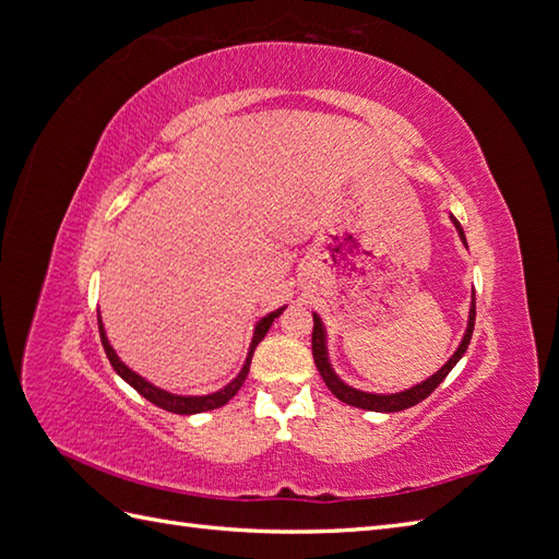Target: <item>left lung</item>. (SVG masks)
I'll return each instance as SVG.
<instances>
[{
    "mask_svg": "<svg viewBox=\"0 0 559 559\" xmlns=\"http://www.w3.org/2000/svg\"><path fill=\"white\" fill-rule=\"evenodd\" d=\"M452 224L457 226L460 230V238L464 240L466 245V238H464V230L460 226V221L452 216ZM474 321H476V300H472V311H469V326H466V333L464 338L457 347V353L452 355L448 359V365L440 369L438 373H433L431 379H426L424 383L409 388V391L405 393H395V395H371V393H359L355 391V388L345 385L338 376L333 373L331 365H329V357H326V338H323V326H321V319L314 314V331H311V355H314V365L321 373L323 383L329 385V391L343 400L345 405H353V407H359V409H369V412H400V409H407V407H414L419 405L421 400H426L428 395H431L436 388L443 383L445 376L452 371V367L457 365V361L462 359V355L466 353V347H469V341H472V333H474Z\"/></svg>",
    "mask_w": 559,
    "mask_h": 559,
    "instance_id": "left-lung-1",
    "label": "left lung"
}]
</instances>
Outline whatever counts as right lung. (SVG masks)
<instances>
[{"instance_id": "right-lung-1", "label": "right lung", "mask_w": 559, "mask_h": 559, "mask_svg": "<svg viewBox=\"0 0 559 559\" xmlns=\"http://www.w3.org/2000/svg\"><path fill=\"white\" fill-rule=\"evenodd\" d=\"M283 309H285V307H281V309H276V311H271L269 317H264L262 321L257 323V329H254V338H252V345H250L248 361H245L242 371L236 376V381H230V383L224 388V391H218V393H214V395H202V397L171 395V393L162 391V388H154L152 383H147L145 379H142V376H138L135 371L128 369V367L123 365V361H121L119 357H116V353H114L111 345H109V341H107V335H104V329H102V321H99V319H97V323H99V338H102V345H104V353H107V357H109V361H111L114 371L119 373L123 381L131 383L142 397L152 402V405H157V407H162V409H166V412H174V414H198V412L216 409V407H221V405H226V402L240 391V385L245 383V379H248V371H250V361H252L254 347H257L259 343H262V338H264V335H266V333H269V329H271V323H274V319H276V317H281V314H283Z\"/></svg>"}]
</instances>
